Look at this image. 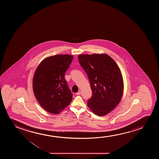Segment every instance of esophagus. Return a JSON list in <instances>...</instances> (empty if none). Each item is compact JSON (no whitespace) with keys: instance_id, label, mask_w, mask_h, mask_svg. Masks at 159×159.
<instances>
[{"instance_id":"esophagus-1","label":"esophagus","mask_w":159,"mask_h":159,"mask_svg":"<svg viewBox=\"0 0 159 159\" xmlns=\"http://www.w3.org/2000/svg\"><path fill=\"white\" fill-rule=\"evenodd\" d=\"M81 94V92L79 91L78 92H77V93H76V95H80Z\"/></svg>"}]
</instances>
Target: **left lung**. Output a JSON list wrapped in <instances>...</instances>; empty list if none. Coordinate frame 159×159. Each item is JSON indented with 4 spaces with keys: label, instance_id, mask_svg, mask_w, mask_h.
Listing matches in <instances>:
<instances>
[{
    "label": "left lung",
    "instance_id": "left-lung-1",
    "mask_svg": "<svg viewBox=\"0 0 159 159\" xmlns=\"http://www.w3.org/2000/svg\"><path fill=\"white\" fill-rule=\"evenodd\" d=\"M78 60L92 91L87 106L96 115H106L122 98L123 81L120 68L111 57L104 54L79 55Z\"/></svg>",
    "mask_w": 159,
    "mask_h": 159
}]
</instances>
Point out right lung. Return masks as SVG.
<instances>
[{
    "mask_svg": "<svg viewBox=\"0 0 159 159\" xmlns=\"http://www.w3.org/2000/svg\"><path fill=\"white\" fill-rule=\"evenodd\" d=\"M73 59L70 55L48 57L40 63L33 78V90L39 104L46 111L57 114L70 104L73 94L65 75Z\"/></svg>",
    "mask_w": 159,
    "mask_h": 159,
    "instance_id": "obj_1",
    "label": "right lung"
}]
</instances>
